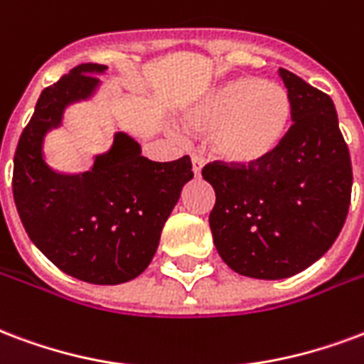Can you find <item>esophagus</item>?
I'll use <instances>...</instances> for the list:
<instances>
[{
	"instance_id": "1",
	"label": "esophagus",
	"mask_w": 364,
	"mask_h": 364,
	"mask_svg": "<svg viewBox=\"0 0 364 364\" xmlns=\"http://www.w3.org/2000/svg\"><path fill=\"white\" fill-rule=\"evenodd\" d=\"M191 161H193V173H195L196 177H200V171H203V166H204L203 158H200L198 154H193L191 156Z\"/></svg>"
}]
</instances>
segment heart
<instances>
[{
    "instance_id": "1",
    "label": "heart",
    "mask_w": 364,
    "mask_h": 364,
    "mask_svg": "<svg viewBox=\"0 0 364 364\" xmlns=\"http://www.w3.org/2000/svg\"><path fill=\"white\" fill-rule=\"evenodd\" d=\"M193 131L208 134L218 160L257 168L278 152L293 121L285 86L258 77H237L204 94L185 115Z\"/></svg>"
}]
</instances>
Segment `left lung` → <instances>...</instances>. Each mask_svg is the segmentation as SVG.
<instances>
[{
    "label": "left lung",
    "mask_w": 364,
    "mask_h": 364,
    "mask_svg": "<svg viewBox=\"0 0 364 364\" xmlns=\"http://www.w3.org/2000/svg\"><path fill=\"white\" fill-rule=\"evenodd\" d=\"M293 102V125L257 168L210 161L203 177L216 203L210 230L231 270L284 279L314 264L340 235L351 203V158L332 98L279 69Z\"/></svg>",
    "instance_id": "1"
}]
</instances>
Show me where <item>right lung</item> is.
<instances>
[{"instance_id": "obj_1", "label": "right lung", "mask_w": 364, "mask_h": 364, "mask_svg": "<svg viewBox=\"0 0 364 364\" xmlns=\"http://www.w3.org/2000/svg\"><path fill=\"white\" fill-rule=\"evenodd\" d=\"M82 63L42 90L13 160V198L31 241L59 270L88 284L117 285L141 276L156 255L164 223L193 179L189 156L152 161L141 144L115 133L90 171L55 173L42 154L44 136L69 104L90 98L96 73Z\"/></svg>"}]
</instances>
